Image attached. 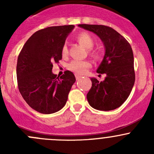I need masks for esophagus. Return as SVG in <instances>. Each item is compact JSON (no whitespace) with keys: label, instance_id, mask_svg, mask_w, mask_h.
<instances>
[{"label":"esophagus","instance_id":"obj_1","mask_svg":"<svg viewBox=\"0 0 154 154\" xmlns=\"http://www.w3.org/2000/svg\"><path fill=\"white\" fill-rule=\"evenodd\" d=\"M75 77H76V79H77V80H79V79H80V78H81V76H80V75H77V74H76V75H75Z\"/></svg>","mask_w":154,"mask_h":154}]
</instances>
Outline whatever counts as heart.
Here are the masks:
<instances>
[{
  "instance_id": "heart-1",
  "label": "heart",
  "mask_w": 154,
  "mask_h": 154,
  "mask_svg": "<svg viewBox=\"0 0 154 154\" xmlns=\"http://www.w3.org/2000/svg\"><path fill=\"white\" fill-rule=\"evenodd\" d=\"M77 39L83 47L86 49L91 50L94 45V38L90 35L88 32H83L77 35ZM68 48L66 45L62 48V55L66 57L68 55ZM91 66V64L88 61H83V60H73L68 65V69L74 72L75 74L82 75L86 72L88 68Z\"/></svg>"
}]
</instances>
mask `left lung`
Returning <instances> with one entry per match:
<instances>
[{"mask_svg":"<svg viewBox=\"0 0 154 154\" xmlns=\"http://www.w3.org/2000/svg\"><path fill=\"white\" fill-rule=\"evenodd\" d=\"M78 27L95 33L103 42L105 54L97 69L105 74L103 81L91 77V88L87 94L88 103L101 111L116 109L127 99L135 83L134 59L128 42L112 27L97 24Z\"/></svg>","mask_w":154,"mask_h":154,"instance_id":"8db88e82","label":"left lung"}]
</instances>
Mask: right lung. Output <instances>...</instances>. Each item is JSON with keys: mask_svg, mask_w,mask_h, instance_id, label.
<instances>
[{"mask_svg": "<svg viewBox=\"0 0 154 154\" xmlns=\"http://www.w3.org/2000/svg\"><path fill=\"white\" fill-rule=\"evenodd\" d=\"M74 25L49 27L36 31L26 42L18 57L16 74L20 93L27 104L42 114H52L66 105L74 74H53L54 62L63 57L62 48Z\"/></svg>", "mask_w": 154, "mask_h": 154, "instance_id": "right-lung-1", "label": "right lung"}]
</instances>
